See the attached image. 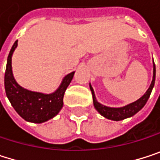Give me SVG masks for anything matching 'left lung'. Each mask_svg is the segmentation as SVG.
<instances>
[{
  "label": "left lung",
  "mask_w": 160,
  "mask_h": 160,
  "mask_svg": "<svg viewBox=\"0 0 160 160\" xmlns=\"http://www.w3.org/2000/svg\"><path fill=\"white\" fill-rule=\"evenodd\" d=\"M154 62V61H153ZM153 81L151 82V85L150 87L148 88V90L146 91V93L140 98L138 99L137 101L128 105V106H125V107H122V108H109V107H106L104 105H101L100 103H98L96 99V97H95V93H94V90L92 88V86L90 85V89L92 91V95H93V100H94V106L95 108L97 109V111L101 114L103 115L104 117L110 119V120H113V121H121V120H124L126 118H128V117H131L133 116L134 114H136L139 111H141L144 105L146 104L150 95H151V92L153 90V87H154V84H155V79H156V65L154 63V72H153Z\"/></svg>",
  "instance_id": "8db88e82"
}]
</instances>
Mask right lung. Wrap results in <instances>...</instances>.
I'll use <instances>...</instances> for the list:
<instances>
[{
    "label": "right lung",
    "instance_id": "right-lung-1",
    "mask_svg": "<svg viewBox=\"0 0 160 160\" xmlns=\"http://www.w3.org/2000/svg\"><path fill=\"white\" fill-rule=\"evenodd\" d=\"M18 46L16 41L9 52L4 75V87L6 96L16 112L26 121L43 123L53 118L63 105L64 92L71 82L74 73L64 77L59 89L50 95L32 92L19 86L12 74V54Z\"/></svg>",
    "mask_w": 160,
    "mask_h": 160
}]
</instances>
